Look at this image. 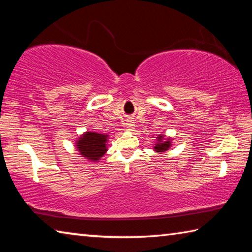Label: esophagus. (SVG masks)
<instances>
[{
    "label": "esophagus",
    "mask_w": 252,
    "mask_h": 252,
    "mask_svg": "<svg viewBox=\"0 0 252 252\" xmlns=\"http://www.w3.org/2000/svg\"><path fill=\"white\" fill-rule=\"evenodd\" d=\"M133 126H134V122L132 121V120H127V122H126V127L129 130H132L133 129Z\"/></svg>",
    "instance_id": "esophagus-1"
}]
</instances>
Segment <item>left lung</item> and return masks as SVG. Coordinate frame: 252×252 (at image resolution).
<instances>
[{"instance_id": "1", "label": "left lung", "mask_w": 252, "mask_h": 252, "mask_svg": "<svg viewBox=\"0 0 252 252\" xmlns=\"http://www.w3.org/2000/svg\"><path fill=\"white\" fill-rule=\"evenodd\" d=\"M162 136H163V135H160V138H158V139L161 140ZM169 148H170V141H169V140H168V141H164V142H162V143L157 144V146L155 147V149H156L158 152H163L165 150H168Z\"/></svg>"}]
</instances>
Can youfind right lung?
I'll list each match as a JSON object with an SVG mask.
<instances>
[{
	"label": "right lung",
	"mask_w": 252,
	"mask_h": 252,
	"mask_svg": "<svg viewBox=\"0 0 252 252\" xmlns=\"http://www.w3.org/2000/svg\"><path fill=\"white\" fill-rule=\"evenodd\" d=\"M106 136L95 132H87L78 141V149L81 155L90 160H99L104 155Z\"/></svg>",
	"instance_id": "add662e5"
}]
</instances>
